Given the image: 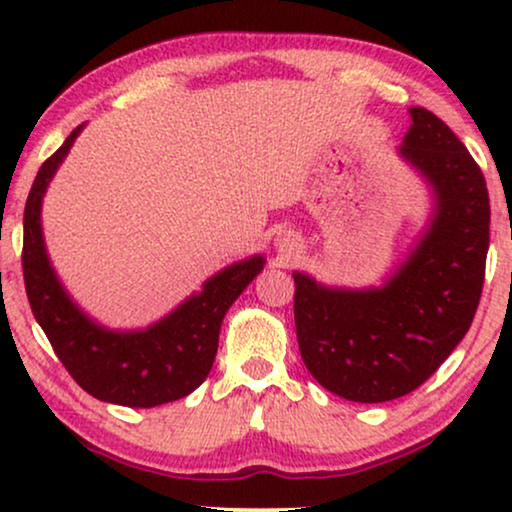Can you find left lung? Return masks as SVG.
<instances>
[{"instance_id": "left-lung-1", "label": "left lung", "mask_w": 512, "mask_h": 512, "mask_svg": "<svg viewBox=\"0 0 512 512\" xmlns=\"http://www.w3.org/2000/svg\"><path fill=\"white\" fill-rule=\"evenodd\" d=\"M398 153L433 191L429 226L382 286L335 289L293 272L300 356L321 387L384 403L415 391L464 338L489 249V195L478 163L429 109L412 107Z\"/></svg>"}]
</instances>
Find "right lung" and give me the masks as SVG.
I'll return each mask as SVG.
<instances>
[{"label":"right lung","mask_w":512,"mask_h":512,"mask_svg":"<svg viewBox=\"0 0 512 512\" xmlns=\"http://www.w3.org/2000/svg\"><path fill=\"white\" fill-rule=\"evenodd\" d=\"M83 125L39 167L23 216V275L34 319L76 384L104 403L156 408L184 398L212 370L228 307L263 270L261 254L228 265L144 331H111L88 317L55 275L41 233V200Z\"/></svg>","instance_id":"right-lung-1"}]
</instances>
